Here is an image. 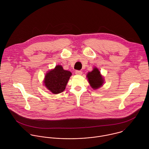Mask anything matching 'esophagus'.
I'll return each mask as SVG.
<instances>
[{
	"instance_id": "obj_1",
	"label": "esophagus",
	"mask_w": 149,
	"mask_h": 149,
	"mask_svg": "<svg viewBox=\"0 0 149 149\" xmlns=\"http://www.w3.org/2000/svg\"><path fill=\"white\" fill-rule=\"evenodd\" d=\"M75 73L77 75H81L83 74V72L81 71H80V70H76L75 71Z\"/></svg>"
}]
</instances>
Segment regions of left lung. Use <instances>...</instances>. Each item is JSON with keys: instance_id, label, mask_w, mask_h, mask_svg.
I'll return each instance as SVG.
<instances>
[{"instance_id": "1", "label": "left lung", "mask_w": 149, "mask_h": 149, "mask_svg": "<svg viewBox=\"0 0 149 149\" xmlns=\"http://www.w3.org/2000/svg\"><path fill=\"white\" fill-rule=\"evenodd\" d=\"M88 81L92 88L96 89L100 87L103 84V78L99 70L96 68L87 74Z\"/></svg>"}]
</instances>
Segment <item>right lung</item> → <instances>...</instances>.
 Listing matches in <instances>:
<instances>
[{"label":"right lung","instance_id":"right-lung-1","mask_svg":"<svg viewBox=\"0 0 149 149\" xmlns=\"http://www.w3.org/2000/svg\"><path fill=\"white\" fill-rule=\"evenodd\" d=\"M71 75L70 72L64 70L61 65H57L54 69L46 74L44 81L45 85L53 93H60L65 89Z\"/></svg>","mask_w":149,"mask_h":149}]
</instances>
